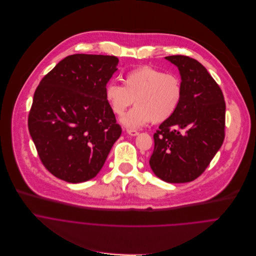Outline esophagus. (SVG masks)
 Returning <instances> with one entry per match:
<instances>
[{
  "label": "esophagus",
  "mask_w": 256,
  "mask_h": 256,
  "mask_svg": "<svg viewBox=\"0 0 256 256\" xmlns=\"http://www.w3.org/2000/svg\"><path fill=\"white\" fill-rule=\"evenodd\" d=\"M126 132H127V134H129V135H131V136H137V135L139 134V132H138V131H136V130H132V129H127V130H126Z\"/></svg>",
  "instance_id": "esophagus-1"
}]
</instances>
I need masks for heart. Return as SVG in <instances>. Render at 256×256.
Here are the masks:
<instances>
[{"instance_id":"b5f03b06","label":"heart","mask_w":256,"mask_h":256,"mask_svg":"<svg viewBox=\"0 0 256 256\" xmlns=\"http://www.w3.org/2000/svg\"><path fill=\"white\" fill-rule=\"evenodd\" d=\"M182 98L180 78L151 66L129 70L124 84L111 80L105 86V98L114 114L121 115L135 102L136 106L120 118V123L128 129H137L152 121H166L176 112Z\"/></svg>"}]
</instances>
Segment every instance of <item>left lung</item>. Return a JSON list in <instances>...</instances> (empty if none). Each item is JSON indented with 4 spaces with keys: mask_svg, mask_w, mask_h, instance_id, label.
Here are the masks:
<instances>
[{
    "mask_svg": "<svg viewBox=\"0 0 256 256\" xmlns=\"http://www.w3.org/2000/svg\"><path fill=\"white\" fill-rule=\"evenodd\" d=\"M178 66L182 98L176 112L153 135L150 168L160 180L188 182L210 164L225 138L223 92L206 68L184 56H166Z\"/></svg>",
    "mask_w": 256,
    "mask_h": 256,
    "instance_id": "left-lung-1",
    "label": "left lung"
}]
</instances>
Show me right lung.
Masks as SVG:
<instances>
[{
  "instance_id": "add662e5",
  "label": "right lung",
  "mask_w": 256,
  "mask_h": 256,
  "mask_svg": "<svg viewBox=\"0 0 256 256\" xmlns=\"http://www.w3.org/2000/svg\"><path fill=\"white\" fill-rule=\"evenodd\" d=\"M116 56L72 54L39 82L28 129L41 162L72 184L94 178L122 133L105 98Z\"/></svg>"
}]
</instances>
